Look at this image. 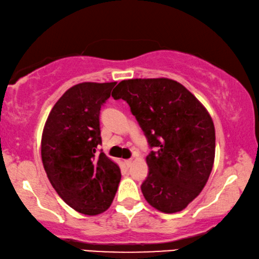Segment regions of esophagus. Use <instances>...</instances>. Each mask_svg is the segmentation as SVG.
Returning <instances> with one entry per match:
<instances>
[{
	"label": "esophagus",
	"instance_id": "obj_1",
	"mask_svg": "<svg viewBox=\"0 0 259 259\" xmlns=\"http://www.w3.org/2000/svg\"><path fill=\"white\" fill-rule=\"evenodd\" d=\"M133 162H134V160H133V159H128V160H125V161H124V163L126 165V167H130L131 165H133Z\"/></svg>",
	"mask_w": 259,
	"mask_h": 259
}]
</instances>
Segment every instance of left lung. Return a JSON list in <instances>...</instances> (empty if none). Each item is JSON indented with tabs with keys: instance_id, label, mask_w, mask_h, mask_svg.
Returning a JSON list of instances; mask_svg holds the SVG:
<instances>
[{
	"instance_id": "obj_1",
	"label": "left lung",
	"mask_w": 259,
	"mask_h": 259,
	"mask_svg": "<svg viewBox=\"0 0 259 259\" xmlns=\"http://www.w3.org/2000/svg\"><path fill=\"white\" fill-rule=\"evenodd\" d=\"M128 102L151 151L142 192L163 213L182 211L206 184L214 162L215 131L206 108L168 78L122 80L112 93Z\"/></svg>"
}]
</instances>
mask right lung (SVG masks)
<instances>
[{
  "label": "right lung",
  "mask_w": 259,
  "mask_h": 259,
  "mask_svg": "<svg viewBox=\"0 0 259 259\" xmlns=\"http://www.w3.org/2000/svg\"><path fill=\"white\" fill-rule=\"evenodd\" d=\"M113 83H80L65 91L52 108L41 138V159L49 182L69 206L96 215L113 203L121 170L104 152L100 109Z\"/></svg>",
  "instance_id": "right-lung-1"
}]
</instances>
